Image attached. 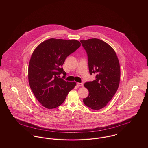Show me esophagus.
I'll use <instances>...</instances> for the list:
<instances>
[{
  "label": "esophagus",
  "mask_w": 148,
  "mask_h": 148,
  "mask_svg": "<svg viewBox=\"0 0 148 148\" xmlns=\"http://www.w3.org/2000/svg\"><path fill=\"white\" fill-rule=\"evenodd\" d=\"M77 86H83V83H77Z\"/></svg>",
  "instance_id": "34e87169"
}]
</instances>
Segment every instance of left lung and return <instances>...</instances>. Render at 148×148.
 Instances as JSON below:
<instances>
[{"label":"left lung","instance_id":"left-lung-1","mask_svg":"<svg viewBox=\"0 0 148 148\" xmlns=\"http://www.w3.org/2000/svg\"><path fill=\"white\" fill-rule=\"evenodd\" d=\"M80 42L88 54L89 73L96 74L95 80L84 85L89 95L83 102L92 109L99 110L107 105L118 89L119 62L113 48L100 39L92 38Z\"/></svg>","mask_w":148,"mask_h":148}]
</instances>
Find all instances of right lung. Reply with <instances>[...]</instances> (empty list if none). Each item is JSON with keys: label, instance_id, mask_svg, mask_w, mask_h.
I'll return each instance as SVG.
<instances>
[{"label": "right lung", "instance_id": "right-lung-1", "mask_svg": "<svg viewBox=\"0 0 148 148\" xmlns=\"http://www.w3.org/2000/svg\"><path fill=\"white\" fill-rule=\"evenodd\" d=\"M81 45L77 40L51 38L37 46L28 67L30 88L43 106L54 109L63 103L69 92L76 85L58 77L66 72L62 67L66 57Z\"/></svg>", "mask_w": 148, "mask_h": 148}]
</instances>
